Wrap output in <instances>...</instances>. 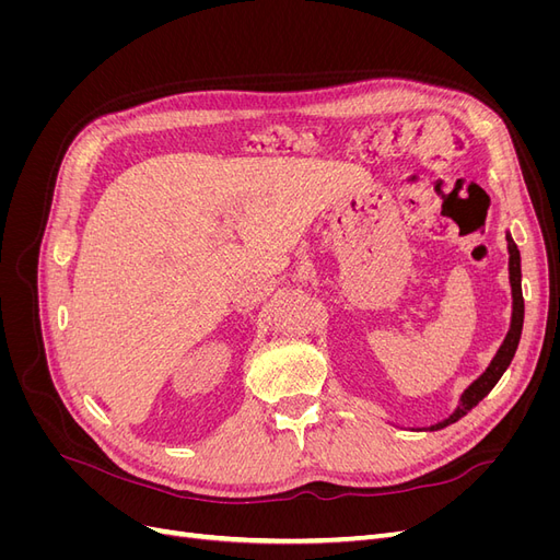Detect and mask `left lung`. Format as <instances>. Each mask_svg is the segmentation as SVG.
<instances>
[{
  "mask_svg": "<svg viewBox=\"0 0 560 560\" xmlns=\"http://www.w3.org/2000/svg\"><path fill=\"white\" fill-rule=\"evenodd\" d=\"M506 247H510V282H512V299H514V311H512V327L504 336V343L500 346L498 354L493 358V362L488 364V369L483 374L474 381L460 397V406L442 422H436L430 430H442L451 422L460 420L463 416H467L474 406H477L490 389L495 387V383L502 378V374L506 371V366L512 364L514 360V352L518 348L521 341V329H523V292H521V254L516 243L512 241V235H506Z\"/></svg>",
  "mask_w": 560,
  "mask_h": 560,
  "instance_id": "obj_1",
  "label": "left lung"
}]
</instances>
